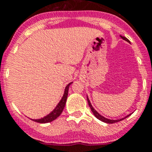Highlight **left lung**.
<instances>
[{
	"mask_svg": "<svg viewBox=\"0 0 152 152\" xmlns=\"http://www.w3.org/2000/svg\"><path fill=\"white\" fill-rule=\"evenodd\" d=\"M121 37L122 38V39H124V40H126V41H128V42H129V40H128V39L126 37H121ZM87 101H88V104H89V107H90V109H91V111H92L93 114L95 115V117L98 118L99 120H100V121H102V122H105V123H107V124H113V123H115V122H119V121H122V120H124V119H125V118H126V117H128V116H129V115H130V114L128 115L127 116H125V117L123 118V119H120V120H110V119H107V118L103 117L102 115H101L99 114V112L94 110V108L93 107L92 105H91V103H90V102H89V99H88V97H87Z\"/></svg>",
	"mask_w": 152,
	"mask_h": 152,
	"instance_id": "obj_1",
	"label": "left lung"
}]
</instances>
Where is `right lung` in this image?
Returning a JSON list of instances; mask_svg holds the SVG:
<instances>
[{
    "label": "right lung",
    "mask_w": 152,
    "mask_h": 152,
    "mask_svg": "<svg viewBox=\"0 0 152 152\" xmlns=\"http://www.w3.org/2000/svg\"><path fill=\"white\" fill-rule=\"evenodd\" d=\"M72 83H69L66 86L63 98L60 100L58 104L56 106V107L53 109V111H52L50 114L47 115L46 116H45V117L41 118V119H38V120H32V121H35V122H38V123H49V122L54 121L55 119L61 115V113L63 112V109H64V107H65V104H66V99H67V94H68V89H69V86Z\"/></svg>",
    "instance_id": "add662e5"
}]
</instances>
